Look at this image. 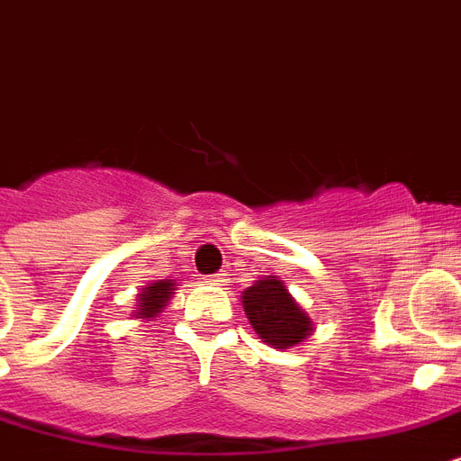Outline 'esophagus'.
<instances>
[{
    "instance_id": "34e87169",
    "label": "esophagus",
    "mask_w": 461,
    "mask_h": 461,
    "mask_svg": "<svg viewBox=\"0 0 461 461\" xmlns=\"http://www.w3.org/2000/svg\"><path fill=\"white\" fill-rule=\"evenodd\" d=\"M208 284L211 285H224L227 284V274H211V276H208Z\"/></svg>"
}]
</instances>
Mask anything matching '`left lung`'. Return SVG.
Listing matches in <instances>:
<instances>
[{"label":"left lung","instance_id":"left-lung-1","mask_svg":"<svg viewBox=\"0 0 461 461\" xmlns=\"http://www.w3.org/2000/svg\"><path fill=\"white\" fill-rule=\"evenodd\" d=\"M243 312L249 316L250 326L274 349H290L304 342L314 330V323L303 312V307L293 300L284 281L276 276H267L255 281L241 295Z\"/></svg>","mask_w":461,"mask_h":461}]
</instances>
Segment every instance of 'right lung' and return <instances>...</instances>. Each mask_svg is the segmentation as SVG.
Masks as SVG:
<instances>
[{
  "label": "right lung",
  "instance_id": "right-lung-1",
  "mask_svg": "<svg viewBox=\"0 0 461 461\" xmlns=\"http://www.w3.org/2000/svg\"><path fill=\"white\" fill-rule=\"evenodd\" d=\"M173 290H176L173 278H164V281H157V284H149L147 288H142L133 312L135 319H154V316H158V312L171 300Z\"/></svg>",
  "mask_w": 461,
  "mask_h": 461
}]
</instances>
